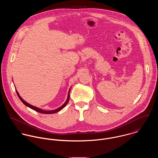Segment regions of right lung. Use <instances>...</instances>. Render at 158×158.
I'll return each instance as SVG.
<instances>
[{"instance_id":"1","label":"right lung","mask_w":158,"mask_h":158,"mask_svg":"<svg viewBox=\"0 0 158 158\" xmlns=\"http://www.w3.org/2000/svg\"><path fill=\"white\" fill-rule=\"evenodd\" d=\"M70 88H71V87L70 88V89H69V92H68V98H67V100H66V101L65 102V103H64L63 105H61L60 107L56 108V110H51V111H46V110H42V109H41V108H38V107H36V106H33V105L29 104L28 103H27V102H25L24 100H23V98L20 96L19 94L18 93V92L17 91V90H16V93H17V94H18V95L19 99L21 100V102H23V103L25 106H27V107H28V108L32 109L33 110H34V111H35L38 112V113H43V114H54V113H58V111H61L62 109H63V108L66 106V105L68 104V102H69V97H70L69 94H70Z\"/></svg>"}]
</instances>
